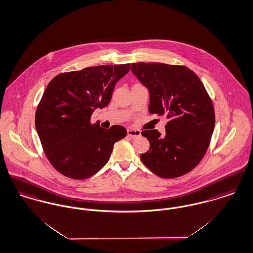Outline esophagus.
I'll return each mask as SVG.
<instances>
[{
    "label": "esophagus",
    "mask_w": 253,
    "mask_h": 253,
    "mask_svg": "<svg viewBox=\"0 0 253 253\" xmlns=\"http://www.w3.org/2000/svg\"><path fill=\"white\" fill-rule=\"evenodd\" d=\"M127 135L130 136V137H138V136L141 135V132H140V130H137V129L128 128L127 129Z\"/></svg>",
    "instance_id": "1"
}]
</instances>
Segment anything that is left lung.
<instances>
[{"label":"left lung","mask_w":253,"mask_h":253,"mask_svg":"<svg viewBox=\"0 0 253 253\" xmlns=\"http://www.w3.org/2000/svg\"><path fill=\"white\" fill-rule=\"evenodd\" d=\"M131 71L150 91L149 111L168 120L166 134L143 130L150 150L140 156L156 175L174 179L195 168L204 158L214 128V108L199 77L184 66L134 63Z\"/></svg>","instance_id":"1"}]
</instances>
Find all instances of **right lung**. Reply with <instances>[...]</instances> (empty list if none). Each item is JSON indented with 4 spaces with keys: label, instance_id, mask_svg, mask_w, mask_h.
<instances>
[{
    "label": "right lung",
    "instance_id": "add662e5",
    "mask_svg": "<svg viewBox=\"0 0 253 253\" xmlns=\"http://www.w3.org/2000/svg\"><path fill=\"white\" fill-rule=\"evenodd\" d=\"M129 64L97 66L63 72L47 85L36 111V128L46 158L62 175L84 180L109 161L117 141L126 129H109L91 123L96 108L107 106L115 84Z\"/></svg>",
    "mask_w": 253,
    "mask_h": 253
}]
</instances>
